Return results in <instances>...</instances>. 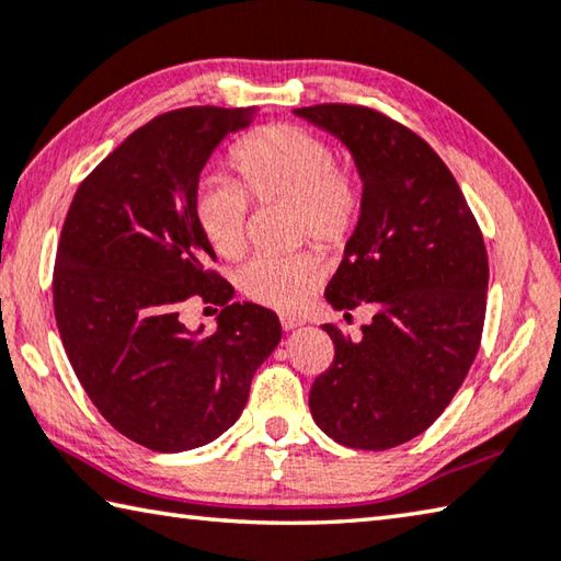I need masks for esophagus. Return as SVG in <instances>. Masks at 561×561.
Masks as SVG:
<instances>
[{
	"label": "esophagus",
	"instance_id": "obj_1",
	"mask_svg": "<svg viewBox=\"0 0 561 561\" xmlns=\"http://www.w3.org/2000/svg\"><path fill=\"white\" fill-rule=\"evenodd\" d=\"M307 321L304 319H299V316H282V329L284 331H294V329H299V325H304Z\"/></svg>",
	"mask_w": 561,
	"mask_h": 561
}]
</instances>
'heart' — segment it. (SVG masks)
Returning <instances> with one entry per match:
<instances>
[{
    "instance_id": "obj_1",
    "label": "heart",
    "mask_w": 561,
    "mask_h": 561,
    "mask_svg": "<svg viewBox=\"0 0 561 561\" xmlns=\"http://www.w3.org/2000/svg\"><path fill=\"white\" fill-rule=\"evenodd\" d=\"M232 169L254 201H289L294 240L313 238L343 248L360 220L358 181L335 169V154L313 131L297 125L254 129L230 154ZM193 213L203 236L220 257L238 260L248 250V196L226 179L203 181ZM323 279V264L311 252L257 257L240 274V287L262 307L294 311Z\"/></svg>"
}]
</instances>
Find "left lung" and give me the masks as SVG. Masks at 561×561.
<instances>
[{
    "instance_id": "obj_1",
    "label": "left lung",
    "mask_w": 561,
    "mask_h": 561,
    "mask_svg": "<svg viewBox=\"0 0 561 561\" xmlns=\"http://www.w3.org/2000/svg\"><path fill=\"white\" fill-rule=\"evenodd\" d=\"M294 115L351 151L363 186L360 220L325 287L335 311L368 304L358 341L339 325L331 368L309 410L333 442L382 451L422 434L461 387L481 345L488 254L471 208L439 154L380 112L355 105Z\"/></svg>"
}]
</instances>
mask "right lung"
<instances>
[{"label": "right lung", "mask_w": 561, "mask_h": 561, "mask_svg": "<svg viewBox=\"0 0 561 561\" xmlns=\"http://www.w3.org/2000/svg\"><path fill=\"white\" fill-rule=\"evenodd\" d=\"M254 115L206 105L154 117L80 183L60 232L54 311L68 360L98 412L151 451L228 432L282 341L277 313L230 304L193 213L203 167ZM191 296L224 307L213 336L180 321Z\"/></svg>", "instance_id": "add662e5"}]
</instances>
